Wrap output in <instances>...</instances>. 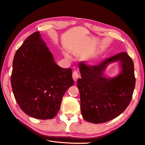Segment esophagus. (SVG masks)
<instances>
[{"label": "esophagus", "mask_w": 145, "mask_h": 145, "mask_svg": "<svg viewBox=\"0 0 145 145\" xmlns=\"http://www.w3.org/2000/svg\"><path fill=\"white\" fill-rule=\"evenodd\" d=\"M72 77H73V80H74V82H77V78H78V73H77V72H76V71L73 72Z\"/></svg>", "instance_id": "esophagus-1"}]
</instances>
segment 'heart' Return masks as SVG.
<instances>
[{
    "instance_id": "heart-1",
    "label": "heart",
    "mask_w": 145,
    "mask_h": 145,
    "mask_svg": "<svg viewBox=\"0 0 145 145\" xmlns=\"http://www.w3.org/2000/svg\"><path fill=\"white\" fill-rule=\"evenodd\" d=\"M66 56H67V57H69V56H68V55L67 54H66Z\"/></svg>"
}]
</instances>
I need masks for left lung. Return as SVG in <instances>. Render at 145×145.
I'll list each match as a JSON object with an SVG mask.
<instances>
[{"mask_svg":"<svg viewBox=\"0 0 145 145\" xmlns=\"http://www.w3.org/2000/svg\"><path fill=\"white\" fill-rule=\"evenodd\" d=\"M119 61L122 72L117 77L105 78L103 72L110 62ZM81 78L77 80L80 108L88 122L100 123L120 115L133 98L136 78L134 63L127 52H122L103 60L98 65L79 63Z\"/></svg>","mask_w":145,"mask_h":145,"instance_id":"1","label":"left lung"}]
</instances>
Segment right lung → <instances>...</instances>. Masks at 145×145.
<instances>
[{
  "label": "right lung",
  "instance_id": "1",
  "mask_svg": "<svg viewBox=\"0 0 145 145\" xmlns=\"http://www.w3.org/2000/svg\"><path fill=\"white\" fill-rule=\"evenodd\" d=\"M10 82L21 109L41 120L56 116L65 92L74 84L72 69L56 64L39 31L31 34L17 50Z\"/></svg>",
  "mask_w": 145,
  "mask_h": 145
}]
</instances>
